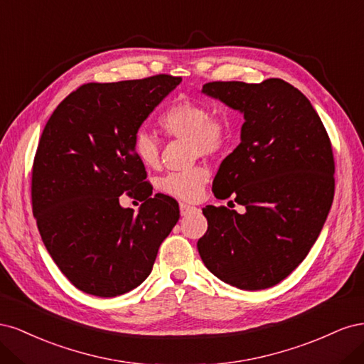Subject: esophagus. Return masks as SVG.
I'll return each instance as SVG.
<instances>
[{
    "label": "esophagus",
    "instance_id": "obj_1",
    "mask_svg": "<svg viewBox=\"0 0 364 364\" xmlns=\"http://www.w3.org/2000/svg\"><path fill=\"white\" fill-rule=\"evenodd\" d=\"M179 208H181V214H182V215H186V214H190V213H193V211H197L196 206L188 205V203H181Z\"/></svg>",
    "mask_w": 364,
    "mask_h": 364
}]
</instances>
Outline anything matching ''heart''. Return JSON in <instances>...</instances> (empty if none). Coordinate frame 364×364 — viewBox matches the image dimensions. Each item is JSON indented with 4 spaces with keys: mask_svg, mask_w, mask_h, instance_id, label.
<instances>
[{
    "mask_svg": "<svg viewBox=\"0 0 364 364\" xmlns=\"http://www.w3.org/2000/svg\"><path fill=\"white\" fill-rule=\"evenodd\" d=\"M165 134L173 138H190L193 156L208 158L223 153L232 141V119L226 114H213L211 107L202 102L183 100L168 106L159 117ZM132 150L136 159L149 168L161 162V142L153 132L138 129L132 138ZM209 179L205 165L186 171H173L159 181V190L176 199L196 200L203 193Z\"/></svg>",
    "mask_w": 364,
    "mask_h": 364,
    "instance_id": "1",
    "label": "heart"
}]
</instances>
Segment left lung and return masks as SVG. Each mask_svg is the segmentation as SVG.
<instances>
[{"mask_svg": "<svg viewBox=\"0 0 364 364\" xmlns=\"http://www.w3.org/2000/svg\"><path fill=\"white\" fill-rule=\"evenodd\" d=\"M202 91L245 114L241 142L220 165L213 191L246 209L203 208L208 230L197 249L223 282L273 287L305 259L323 228L334 199L331 141L310 100L281 79L209 82Z\"/></svg>", "mask_w": 364, "mask_h": 364, "instance_id": "8db88e82", "label": "left lung"}]
</instances>
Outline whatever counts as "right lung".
Wrapping results in <instances>:
<instances>
[{
    "instance_id": "right-lung-1",
    "label": "right lung",
    "mask_w": 364,
    "mask_h": 364,
    "mask_svg": "<svg viewBox=\"0 0 364 364\" xmlns=\"http://www.w3.org/2000/svg\"><path fill=\"white\" fill-rule=\"evenodd\" d=\"M181 82L156 74L85 83L43 127L31 168L33 215L60 272L87 294L114 297L138 287L178 223L173 197H150L132 138ZM124 192L146 200L138 215L120 208Z\"/></svg>"
}]
</instances>
